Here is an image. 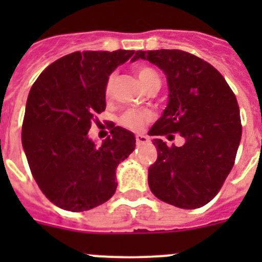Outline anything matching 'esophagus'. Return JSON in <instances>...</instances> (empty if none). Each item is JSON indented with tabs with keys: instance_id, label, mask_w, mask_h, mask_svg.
<instances>
[{
	"instance_id": "1",
	"label": "esophagus",
	"mask_w": 262,
	"mask_h": 262,
	"mask_svg": "<svg viewBox=\"0 0 262 262\" xmlns=\"http://www.w3.org/2000/svg\"><path fill=\"white\" fill-rule=\"evenodd\" d=\"M148 142H149V139H148L145 135H136V144L138 145L147 144Z\"/></svg>"
}]
</instances>
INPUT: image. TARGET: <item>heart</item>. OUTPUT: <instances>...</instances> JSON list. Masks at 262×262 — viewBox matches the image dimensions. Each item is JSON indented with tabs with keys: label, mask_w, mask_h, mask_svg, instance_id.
Instances as JSON below:
<instances>
[{
	"label": "heart",
	"mask_w": 262,
	"mask_h": 262,
	"mask_svg": "<svg viewBox=\"0 0 262 262\" xmlns=\"http://www.w3.org/2000/svg\"><path fill=\"white\" fill-rule=\"evenodd\" d=\"M135 73L138 76L140 84L145 88V89H149V88L154 86H160V77L156 72L154 71L149 67H138L135 69ZM115 76L111 75L107 80V84H106V94H110L111 90H113V85H114ZM152 119V114L147 110H129L127 111L126 114H123V117L120 118V123L123 124L126 128L133 129V131H139L144 127V124L147 122Z\"/></svg>",
	"instance_id": "1"
}]
</instances>
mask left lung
Masks as SVG:
<instances>
[{"label": "left lung", "instance_id": "8db88e82", "mask_svg": "<svg viewBox=\"0 0 262 262\" xmlns=\"http://www.w3.org/2000/svg\"><path fill=\"white\" fill-rule=\"evenodd\" d=\"M138 59L159 67L168 82V105L148 135L180 133L185 140L181 147L152 140L157 160L148 169L149 189L180 209L202 207L221 190L235 163L242 139L235 94L211 64L185 51H136L133 61Z\"/></svg>", "mask_w": 262, "mask_h": 262}]
</instances>
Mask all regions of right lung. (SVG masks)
Segmentation results:
<instances>
[{"label":"right lung","instance_id":"obj_1","mask_svg":"<svg viewBox=\"0 0 262 262\" xmlns=\"http://www.w3.org/2000/svg\"><path fill=\"white\" fill-rule=\"evenodd\" d=\"M134 52L69 53L41 72L30 90L23 149L39 189L60 209L86 211L117 190L115 170L135 149V135L117 126L98 145L88 133L106 108L108 76Z\"/></svg>","mask_w":262,"mask_h":262}]
</instances>
